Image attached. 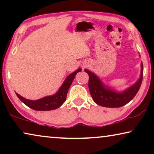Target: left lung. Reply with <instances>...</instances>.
I'll use <instances>...</instances> for the list:
<instances>
[{"mask_svg": "<svg viewBox=\"0 0 154 154\" xmlns=\"http://www.w3.org/2000/svg\"><path fill=\"white\" fill-rule=\"evenodd\" d=\"M89 75L88 87L94 102L100 106L117 108L121 107L130 102L134 97L140 90L143 78V64L141 63V74L137 81L123 92H116L108 86L104 85L98 76L94 73L85 69Z\"/></svg>", "mask_w": 154, "mask_h": 154, "instance_id": "8db88e82", "label": "left lung"}]
</instances>
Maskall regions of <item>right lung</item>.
<instances>
[{"instance_id": "1", "label": "right lung", "mask_w": 154, "mask_h": 154, "mask_svg": "<svg viewBox=\"0 0 154 154\" xmlns=\"http://www.w3.org/2000/svg\"><path fill=\"white\" fill-rule=\"evenodd\" d=\"M81 69H78L76 71L68 75L60 89L55 94L51 96H46L45 97L37 100H29L25 99L20 94L16 93L18 98L22 102L35 111H51L60 107L66 101L68 90L74 79L77 73L80 72Z\"/></svg>"}]
</instances>
